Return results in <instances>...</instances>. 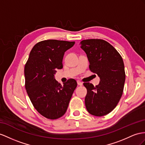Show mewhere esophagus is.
I'll list each match as a JSON object with an SVG mask.
<instances>
[{"label":"esophagus","mask_w":145,"mask_h":145,"mask_svg":"<svg viewBox=\"0 0 145 145\" xmlns=\"http://www.w3.org/2000/svg\"><path fill=\"white\" fill-rule=\"evenodd\" d=\"M77 84L78 85H79V86H82L83 85V83L81 82L80 81H77Z\"/></svg>","instance_id":"obj_1"}]
</instances>
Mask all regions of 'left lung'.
<instances>
[{"label":"left lung","instance_id":"obj_1","mask_svg":"<svg viewBox=\"0 0 145 145\" xmlns=\"http://www.w3.org/2000/svg\"><path fill=\"white\" fill-rule=\"evenodd\" d=\"M80 44L87 54L90 70L100 78L97 86L83 83L87 89L86 108L94 116H104L114 110L122 95L125 79L123 60L117 50L103 40H84Z\"/></svg>","mask_w":145,"mask_h":145}]
</instances>
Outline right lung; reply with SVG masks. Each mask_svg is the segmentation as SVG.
I'll list each match as a JSON object with an SVG mask.
<instances>
[{
  "mask_svg": "<svg viewBox=\"0 0 145 145\" xmlns=\"http://www.w3.org/2000/svg\"><path fill=\"white\" fill-rule=\"evenodd\" d=\"M75 42L47 40L35 44L24 67L25 88L34 108L42 116L56 120L64 115L77 86L75 80L62 85L54 78L63 68L65 52Z\"/></svg>",
  "mask_w": 145,
  "mask_h": 145,
  "instance_id": "right-lung-1",
  "label": "right lung"
}]
</instances>
